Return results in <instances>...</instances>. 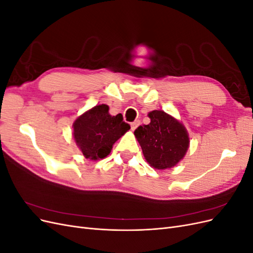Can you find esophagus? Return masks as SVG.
<instances>
[{"instance_id": "esophagus-1", "label": "esophagus", "mask_w": 253, "mask_h": 253, "mask_svg": "<svg viewBox=\"0 0 253 253\" xmlns=\"http://www.w3.org/2000/svg\"><path fill=\"white\" fill-rule=\"evenodd\" d=\"M139 125H140V120H135L134 122H132V124H131V128H132V131H135L136 127L138 126Z\"/></svg>"}]
</instances>
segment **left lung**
Segmentation results:
<instances>
[{"mask_svg": "<svg viewBox=\"0 0 253 253\" xmlns=\"http://www.w3.org/2000/svg\"><path fill=\"white\" fill-rule=\"evenodd\" d=\"M151 122L134 132L151 167L165 170L177 165L189 148V135L181 122L164 111L149 113Z\"/></svg>", "mask_w": 253, "mask_h": 253, "instance_id": "8db88e82", "label": "left lung"}]
</instances>
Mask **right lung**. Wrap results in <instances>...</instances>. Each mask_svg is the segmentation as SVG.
Wrapping results in <instances>:
<instances>
[{
  "instance_id": "1",
  "label": "right lung",
  "mask_w": 253,
  "mask_h": 253,
  "mask_svg": "<svg viewBox=\"0 0 253 253\" xmlns=\"http://www.w3.org/2000/svg\"><path fill=\"white\" fill-rule=\"evenodd\" d=\"M74 139L83 156L91 160L108 156L116 142L131 126L121 114L112 116L106 104L96 105L75 120Z\"/></svg>"
}]
</instances>
